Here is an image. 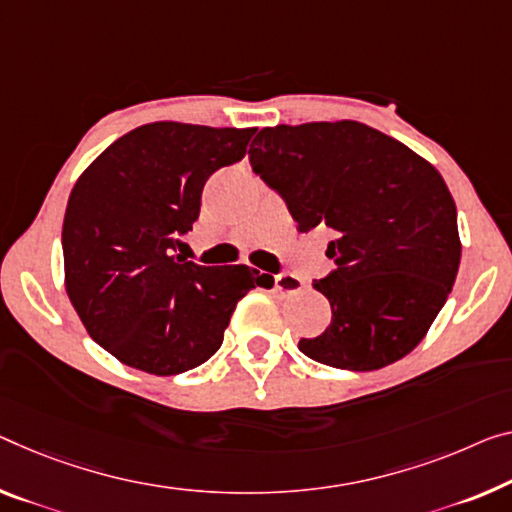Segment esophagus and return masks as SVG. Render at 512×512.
Instances as JSON below:
<instances>
[{"mask_svg":"<svg viewBox=\"0 0 512 512\" xmlns=\"http://www.w3.org/2000/svg\"><path fill=\"white\" fill-rule=\"evenodd\" d=\"M274 286H277L279 293H286V295H295L300 293L304 288V281L300 277H295V274H277L274 277Z\"/></svg>","mask_w":512,"mask_h":512,"instance_id":"esophagus-1","label":"esophagus"}]
</instances>
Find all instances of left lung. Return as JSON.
Instances as JSON below:
<instances>
[{
	"mask_svg": "<svg viewBox=\"0 0 512 512\" xmlns=\"http://www.w3.org/2000/svg\"><path fill=\"white\" fill-rule=\"evenodd\" d=\"M251 169L277 190L297 231L332 229L329 277L313 281L332 306L306 357L377 371L423 341L460 267L458 210L428 160L359 121L263 128Z\"/></svg>",
	"mask_w": 512,
	"mask_h": 512,
	"instance_id": "left-lung-1",
	"label": "left lung"
}]
</instances>
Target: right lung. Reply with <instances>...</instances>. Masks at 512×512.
Listing matches in <instances>:
<instances>
[{
    "instance_id": "obj_1",
    "label": "right lung",
    "mask_w": 512,
    "mask_h": 512,
    "mask_svg": "<svg viewBox=\"0 0 512 512\" xmlns=\"http://www.w3.org/2000/svg\"><path fill=\"white\" fill-rule=\"evenodd\" d=\"M256 128L146 123L107 146L68 196L64 283L86 332L121 364L178 375L208 361L235 306L274 279L249 265L174 256L217 169L240 162Z\"/></svg>"
}]
</instances>
